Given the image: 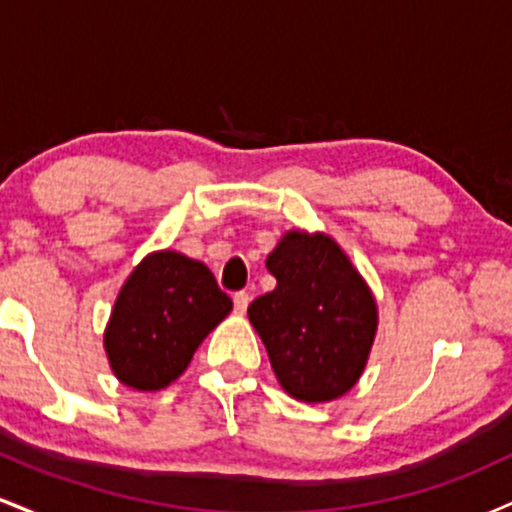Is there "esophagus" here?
<instances>
[{
    "label": "esophagus",
    "mask_w": 512,
    "mask_h": 512,
    "mask_svg": "<svg viewBox=\"0 0 512 512\" xmlns=\"http://www.w3.org/2000/svg\"><path fill=\"white\" fill-rule=\"evenodd\" d=\"M233 305H236L238 315H245V310H248V305H250V296L245 291L236 293V296H233Z\"/></svg>",
    "instance_id": "obj_1"
}]
</instances>
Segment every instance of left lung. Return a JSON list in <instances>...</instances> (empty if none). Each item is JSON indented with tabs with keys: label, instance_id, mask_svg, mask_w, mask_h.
Segmentation results:
<instances>
[{
	"label": "left lung",
	"instance_id": "left-lung-1",
	"mask_svg": "<svg viewBox=\"0 0 512 512\" xmlns=\"http://www.w3.org/2000/svg\"><path fill=\"white\" fill-rule=\"evenodd\" d=\"M267 269L276 289L255 298L248 317L276 380L298 402H334L358 383L373 349V291L342 245L320 231H286Z\"/></svg>",
	"mask_w": 512,
	"mask_h": 512
}]
</instances>
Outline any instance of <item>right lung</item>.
Segmentation results:
<instances>
[{"mask_svg": "<svg viewBox=\"0 0 512 512\" xmlns=\"http://www.w3.org/2000/svg\"><path fill=\"white\" fill-rule=\"evenodd\" d=\"M231 310L207 264L178 250L149 252L122 284L103 332L115 378L139 392L163 390Z\"/></svg>", "mask_w": 512, "mask_h": 512, "instance_id": "add662e5", "label": "right lung"}]
</instances>
